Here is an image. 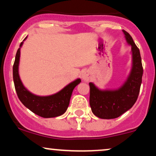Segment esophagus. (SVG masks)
Wrapping results in <instances>:
<instances>
[{
    "mask_svg": "<svg viewBox=\"0 0 156 156\" xmlns=\"http://www.w3.org/2000/svg\"><path fill=\"white\" fill-rule=\"evenodd\" d=\"M81 78L82 80H84V81H89L91 78V76H90V73L88 70H85L81 74Z\"/></svg>",
    "mask_w": 156,
    "mask_h": 156,
    "instance_id": "1",
    "label": "esophagus"
}]
</instances>
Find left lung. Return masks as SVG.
<instances>
[{
  "mask_svg": "<svg viewBox=\"0 0 156 156\" xmlns=\"http://www.w3.org/2000/svg\"><path fill=\"white\" fill-rule=\"evenodd\" d=\"M126 42L131 46L132 66L128 78L121 87L114 89H101L90 82L89 104L92 112L101 119H115L132 108L139 94L143 68L139 49L131 36L123 30Z\"/></svg>",
  "mask_w": 156,
  "mask_h": 156,
  "instance_id": "1",
  "label": "left lung"
}]
</instances>
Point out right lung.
<instances>
[{"label":"right lung","mask_w":156,"mask_h":156,"mask_svg":"<svg viewBox=\"0 0 156 156\" xmlns=\"http://www.w3.org/2000/svg\"><path fill=\"white\" fill-rule=\"evenodd\" d=\"M26 39L27 37L20 44L13 65L14 83L20 101L27 108L42 117L51 118L62 115L69 106L73 89L80 83L81 80L80 78H77L67 84L59 92L48 96L37 95L28 91L23 85L19 75L20 48H22L23 42Z\"/></svg>","instance_id":"1"}]
</instances>
